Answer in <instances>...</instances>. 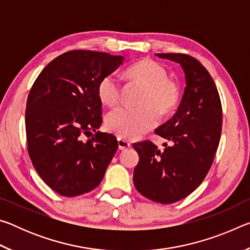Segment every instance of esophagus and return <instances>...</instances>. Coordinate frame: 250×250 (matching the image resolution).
<instances>
[{"instance_id": "obj_1", "label": "esophagus", "mask_w": 250, "mask_h": 250, "mask_svg": "<svg viewBox=\"0 0 250 250\" xmlns=\"http://www.w3.org/2000/svg\"><path fill=\"white\" fill-rule=\"evenodd\" d=\"M118 146H119V150H126L131 146V143L129 141L125 140V139L119 138L118 139Z\"/></svg>"}]
</instances>
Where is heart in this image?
<instances>
[{
	"instance_id": "b5f03b06",
	"label": "heart",
	"mask_w": 250,
	"mask_h": 250,
	"mask_svg": "<svg viewBox=\"0 0 250 250\" xmlns=\"http://www.w3.org/2000/svg\"><path fill=\"white\" fill-rule=\"evenodd\" d=\"M128 78L145 87L140 98L141 107L118 108L105 117V126L110 132L122 139H137L153 129L159 113L167 115L179 104V86L168 79L167 69L159 62L145 59L126 70ZM120 82L116 74H108L98 83V97L108 107H115L120 100Z\"/></svg>"
}]
</instances>
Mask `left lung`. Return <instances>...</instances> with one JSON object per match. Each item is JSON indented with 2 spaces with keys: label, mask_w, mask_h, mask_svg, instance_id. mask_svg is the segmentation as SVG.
<instances>
[{
  "label": "left lung",
  "mask_w": 250,
  "mask_h": 250,
  "mask_svg": "<svg viewBox=\"0 0 250 250\" xmlns=\"http://www.w3.org/2000/svg\"><path fill=\"white\" fill-rule=\"evenodd\" d=\"M180 64L186 87L175 115L155 133L171 142L160 151L154 143H134L139 163L133 183L151 201L171 204L189 195L205 179L222 133V104L217 88L200 62L184 54H155Z\"/></svg>",
  "instance_id": "obj_1"
}]
</instances>
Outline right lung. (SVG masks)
<instances>
[{
    "mask_svg": "<svg viewBox=\"0 0 250 250\" xmlns=\"http://www.w3.org/2000/svg\"><path fill=\"white\" fill-rule=\"evenodd\" d=\"M124 56L71 50L42 70L29 91L25 125L28 154L46 184L62 196L83 195L103 181L118 149L101 125L98 83L124 64ZM96 134L86 143L83 134Z\"/></svg>",
    "mask_w": 250,
    "mask_h": 250,
    "instance_id": "right-lung-1",
    "label": "right lung"
}]
</instances>
